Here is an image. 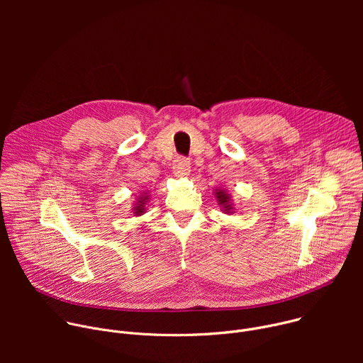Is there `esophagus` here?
<instances>
[{
  "mask_svg": "<svg viewBox=\"0 0 363 363\" xmlns=\"http://www.w3.org/2000/svg\"><path fill=\"white\" fill-rule=\"evenodd\" d=\"M172 171L177 177H186L191 172V164L186 158H177L172 165Z\"/></svg>",
  "mask_w": 363,
  "mask_h": 363,
  "instance_id": "1",
  "label": "esophagus"
}]
</instances>
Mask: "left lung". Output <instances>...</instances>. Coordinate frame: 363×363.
<instances>
[{
	"label": "left lung",
	"mask_w": 363,
	"mask_h": 363,
	"mask_svg": "<svg viewBox=\"0 0 363 363\" xmlns=\"http://www.w3.org/2000/svg\"><path fill=\"white\" fill-rule=\"evenodd\" d=\"M214 195H216V198H217L218 205L221 206V211H223V213H225V214H233V213H235L234 203H233V198H231V195H230L225 189L218 188V189L214 191Z\"/></svg>",
	"instance_id": "obj_1"
}]
</instances>
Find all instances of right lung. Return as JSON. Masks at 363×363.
Segmentation results:
<instances>
[{
	"label": "right lung",
	"mask_w": 363,
	"mask_h": 363,
	"mask_svg": "<svg viewBox=\"0 0 363 363\" xmlns=\"http://www.w3.org/2000/svg\"><path fill=\"white\" fill-rule=\"evenodd\" d=\"M147 201H149V194H147V192H142V194L136 198V202L133 203V208H132L133 216L139 217V216H143V214H145Z\"/></svg>",
	"instance_id": "add662e5"
}]
</instances>
